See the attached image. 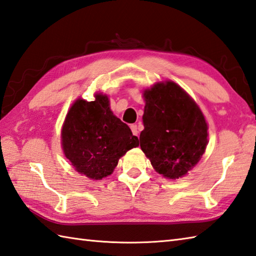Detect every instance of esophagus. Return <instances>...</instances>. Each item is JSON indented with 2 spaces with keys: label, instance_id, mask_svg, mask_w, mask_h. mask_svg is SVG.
Segmentation results:
<instances>
[{
  "label": "esophagus",
  "instance_id": "obj_1",
  "mask_svg": "<svg viewBox=\"0 0 256 256\" xmlns=\"http://www.w3.org/2000/svg\"><path fill=\"white\" fill-rule=\"evenodd\" d=\"M130 128H132V132L134 136H138L139 130H138L137 124H132V126H130Z\"/></svg>",
  "mask_w": 256,
  "mask_h": 256
}]
</instances>
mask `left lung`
Instances as JSON below:
<instances>
[{
	"label": "left lung",
	"instance_id": "1",
	"mask_svg": "<svg viewBox=\"0 0 256 256\" xmlns=\"http://www.w3.org/2000/svg\"><path fill=\"white\" fill-rule=\"evenodd\" d=\"M144 129L140 147L158 174L179 179L199 162L208 144V124L196 102L176 82L144 92Z\"/></svg>",
	"mask_w": 256,
	"mask_h": 256
}]
</instances>
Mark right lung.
Here are the masks:
<instances>
[{
  "mask_svg": "<svg viewBox=\"0 0 256 256\" xmlns=\"http://www.w3.org/2000/svg\"><path fill=\"white\" fill-rule=\"evenodd\" d=\"M65 157L77 172L100 180L112 174L118 160L139 146L132 130L109 107V99L96 94L95 100L77 99L65 118L62 129Z\"/></svg>",
  "mask_w": 256,
  "mask_h": 256,
  "instance_id": "right-lung-1",
  "label": "right lung"
}]
</instances>
